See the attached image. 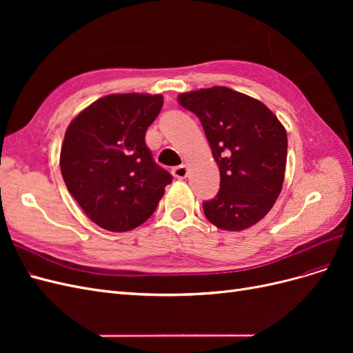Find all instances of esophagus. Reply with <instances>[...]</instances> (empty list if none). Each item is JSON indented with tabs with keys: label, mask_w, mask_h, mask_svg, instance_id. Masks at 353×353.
Instances as JSON below:
<instances>
[{
	"label": "esophagus",
	"mask_w": 353,
	"mask_h": 353,
	"mask_svg": "<svg viewBox=\"0 0 353 353\" xmlns=\"http://www.w3.org/2000/svg\"><path fill=\"white\" fill-rule=\"evenodd\" d=\"M172 174H174V176L178 178V179H184V178H187V175H188V166H187V165H179V166L174 168Z\"/></svg>",
	"instance_id": "esophagus-1"
}]
</instances>
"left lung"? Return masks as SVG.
<instances>
[{"label": "left lung", "instance_id": "left-lung-1", "mask_svg": "<svg viewBox=\"0 0 353 353\" xmlns=\"http://www.w3.org/2000/svg\"><path fill=\"white\" fill-rule=\"evenodd\" d=\"M178 103L201 122L221 187L203 203L206 218L223 231L259 222L280 196L287 160V132L266 105L227 87L178 95Z\"/></svg>", "mask_w": 353, "mask_h": 353}]
</instances>
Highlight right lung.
<instances>
[{"mask_svg":"<svg viewBox=\"0 0 353 353\" xmlns=\"http://www.w3.org/2000/svg\"><path fill=\"white\" fill-rule=\"evenodd\" d=\"M163 105L160 94H110L68 126L60 152L65 184L92 222L123 232L153 215L172 175L145 144Z\"/></svg>","mask_w":353,"mask_h":353,"instance_id":"obj_1","label":"right lung"}]
</instances>
